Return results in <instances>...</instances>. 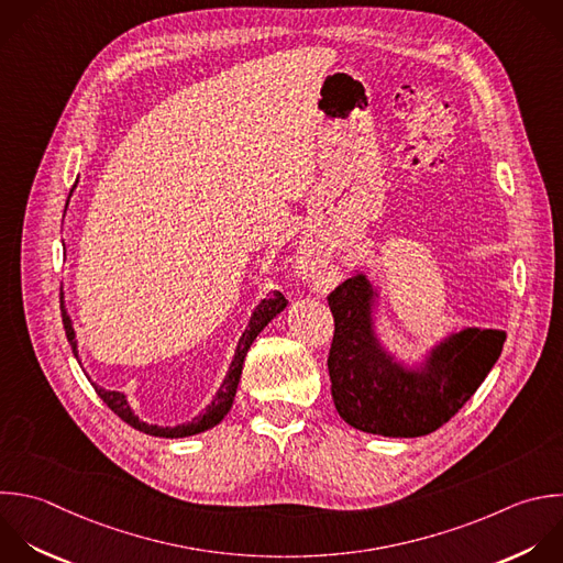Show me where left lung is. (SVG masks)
Segmentation results:
<instances>
[{
	"instance_id": "8db88e82",
	"label": "left lung",
	"mask_w": 563,
	"mask_h": 563,
	"mask_svg": "<svg viewBox=\"0 0 563 563\" xmlns=\"http://www.w3.org/2000/svg\"><path fill=\"white\" fill-rule=\"evenodd\" d=\"M334 339L328 356L332 400L358 431L418 438L442 427L475 394L501 354L506 332L462 328L418 361L398 358L376 330L380 288L365 273L328 297Z\"/></svg>"
}]
</instances>
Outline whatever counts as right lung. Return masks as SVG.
<instances>
[{
  "label": "right lung",
  "instance_id": "obj_1",
  "mask_svg": "<svg viewBox=\"0 0 563 563\" xmlns=\"http://www.w3.org/2000/svg\"><path fill=\"white\" fill-rule=\"evenodd\" d=\"M73 189H75V187H73ZM70 194H73V191H70ZM68 200H70V198H68ZM66 207H68V205H66ZM286 306H288V301H286V297H284L279 290H275L268 299H262V301L257 303V308L253 310V314H251V319H249L246 330L242 332V336H240V341H238L233 361H231V365H229V369H227V376H224L222 385L218 387L213 400H211L198 416H194V418L187 420V422H180V424H176V427L150 424V422L141 420V418L134 413V409H132V405L128 402V396H125L123 391L106 389V387H101V385H97V383H92V385H95L97 394L101 396V400H103L121 420H125L130 427L143 431V433H147V435H158V438H187V435L205 433V431L213 429V427L229 413V409H231V405H233V398H235V391H238V385H240V376H242V367H244L246 352L251 350V345H253V341L257 339V334H260L279 312H284ZM62 317H64V328H66L68 343H70L75 356L79 358L77 332H75V328H73V319H70V314H68V308H66L64 301H62Z\"/></svg>",
  "mask_w": 563,
  "mask_h": 563
}]
</instances>
